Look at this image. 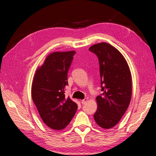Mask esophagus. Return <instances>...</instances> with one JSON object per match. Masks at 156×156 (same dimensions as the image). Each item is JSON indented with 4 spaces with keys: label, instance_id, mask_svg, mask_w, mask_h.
<instances>
[{
    "label": "esophagus",
    "instance_id": "obj_1",
    "mask_svg": "<svg viewBox=\"0 0 156 156\" xmlns=\"http://www.w3.org/2000/svg\"><path fill=\"white\" fill-rule=\"evenodd\" d=\"M88 101V99L87 98H84V100H83L82 101H81V103H82V104L83 105H84V104H85V103H87V101Z\"/></svg>",
    "mask_w": 156,
    "mask_h": 156
}]
</instances>
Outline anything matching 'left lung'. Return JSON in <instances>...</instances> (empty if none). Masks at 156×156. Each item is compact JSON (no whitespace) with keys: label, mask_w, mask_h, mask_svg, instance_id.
I'll return each mask as SVG.
<instances>
[{"label":"left lung","mask_w":156,"mask_h":156,"mask_svg":"<svg viewBox=\"0 0 156 156\" xmlns=\"http://www.w3.org/2000/svg\"><path fill=\"white\" fill-rule=\"evenodd\" d=\"M89 51L98 58L102 92L96 98L98 109L94 119L99 126L109 129L118 124L129 105L131 72L124 56L109 44H95Z\"/></svg>","instance_id":"left-lung-1"}]
</instances>
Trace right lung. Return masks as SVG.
<instances>
[{"instance_id":"1","label":"right lung","mask_w":156,"mask_h":156,"mask_svg":"<svg viewBox=\"0 0 156 156\" xmlns=\"http://www.w3.org/2000/svg\"><path fill=\"white\" fill-rule=\"evenodd\" d=\"M75 51L55 52L37 69L32 85V98L44 123L61 130L72 120L77 105L65 96L68 73Z\"/></svg>"}]
</instances>
